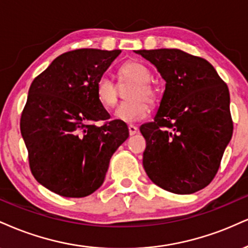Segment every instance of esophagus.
<instances>
[{
	"mask_svg": "<svg viewBox=\"0 0 248 248\" xmlns=\"http://www.w3.org/2000/svg\"><path fill=\"white\" fill-rule=\"evenodd\" d=\"M128 130H129V135H135V134L139 132L137 127L134 126V124H129V126H128Z\"/></svg>",
	"mask_w": 248,
	"mask_h": 248,
	"instance_id": "34e87169",
	"label": "esophagus"
}]
</instances>
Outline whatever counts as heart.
Returning a JSON list of instances; mask_svg holds the SVG:
<instances>
[{
	"label": "heart",
	"instance_id": "b5f03b06",
	"mask_svg": "<svg viewBox=\"0 0 248 248\" xmlns=\"http://www.w3.org/2000/svg\"><path fill=\"white\" fill-rule=\"evenodd\" d=\"M120 83L134 82L136 85L130 92L132 100L124 101L116 107L114 116L124 122H136L144 120L150 113V104L157 103L159 99V91L150 82L151 73L139 61H128L118 71ZM95 97L105 108H112L118 101L119 89L108 76H101L95 82Z\"/></svg>",
	"mask_w": 248,
	"mask_h": 248
}]
</instances>
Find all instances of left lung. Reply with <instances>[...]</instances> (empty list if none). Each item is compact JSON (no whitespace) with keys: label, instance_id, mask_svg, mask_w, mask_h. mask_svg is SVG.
<instances>
[{"label":"left lung","instance_id":"left-lung-1","mask_svg":"<svg viewBox=\"0 0 248 248\" xmlns=\"http://www.w3.org/2000/svg\"><path fill=\"white\" fill-rule=\"evenodd\" d=\"M165 79L153 122L140 127L143 168L160 188L192 194L209 185L233 132L228 85L207 60L175 48L137 50Z\"/></svg>","mask_w":248,"mask_h":248}]
</instances>
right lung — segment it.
<instances>
[{"mask_svg": "<svg viewBox=\"0 0 248 248\" xmlns=\"http://www.w3.org/2000/svg\"><path fill=\"white\" fill-rule=\"evenodd\" d=\"M120 53H63L30 86L20 116L30 169L39 184L64 198H84L99 188L112 155L129 136L124 121L109 120L94 91ZM98 121L104 124L98 126Z\"/></svg>", "mask_w": 248, "mask_h": 248, "instance_id": "obj_1", "label": "right lung"}]
</instances>
